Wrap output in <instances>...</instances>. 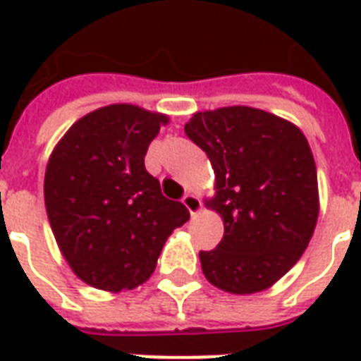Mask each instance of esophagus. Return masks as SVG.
I'll use <instances>...</instances> for the list:
<instances>
[{
  "label": "esophagus",
  "mask_w": 361,
  "mask_h": 361,
  "mask_svg": "<svg viewBox=\"0 0 361 361\" xmlns=\"http://www.w3.org/2000/svg\"><path fill=\"white\" fill-rule=\"evenodd\" d=\"M181 203L185 204V209H188L189 212H191V216H195L197 212L201 211V199L195 195H191V193H188V195H183V199H181Z\"/></svg>",
  "instance_id": "esophagus-1"
}]
</instances>
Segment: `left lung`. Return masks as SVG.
I'll return each mask as SVG.
<instances>
[{"label":"left lung","instance_id":"8db88e82","mask_svg":"<svg viewBox=\"0 0 361 361\" xmlns=\"http://www.w3.org/2000/svg\"><path fill=\"white\" fill-rule=\"evenodd\" d=\"M185 135L207 152L224 220L216 250L201 251L212 286L230 294L271 288L302 257L319 216L317 170L305 135L250 106L197 111Z\"/></svg>","mask_w":361,"mask_h":361}]
</instances>
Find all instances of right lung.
I'll return each mask as SVG.
<instances>
[{
    "label": "right lung",
    "mask_w": 361,
    "mask_h": 361,
    "mask_svg": "<svg viewBox=\"0 0 361 361\" xmlns=\"http://www.w3.org/2000/svg\"><path fill=\"white\" fill-rule=\"evenodd\" d=\"M168 116L111 104L69 127L51 152L44 201L71 271L108 292L133 290L154 272L168 235L189 220L145 168Z\"/></svg>",
    "instance_id": "obj_1"
}]
</instances>
